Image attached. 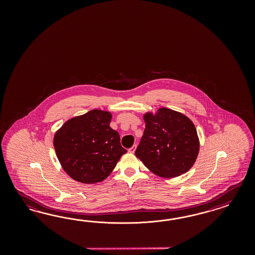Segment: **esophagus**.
<instances>
[{
  "label": "esophagus",
  "instance_id": "34e87169",
  "mask_svg": "<svg viewBox=\"0 0 255 255\" xmlns=\"http://www.w3.org/2000/svg\"><path fill=\"white\" fill-rule=\"evenodd\" d=\"M135 149H136V145H133L132 147H130L129 149H128V151L130 152V153H134V151H135Z\"/></svg>",
  "mask_w": 255,
  "mask_h": 255
}]
</instances>
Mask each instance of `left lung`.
Instances as JSON below:
<instances>
[{
  "label": "left lung",
  "mask_w": 255,
  "mask_h": 255,
  "mask_svg": "<svg viewBox=\"0 0 255 255\" xmlns=\"http://www.w3.org/2000/svg\"><path fill=\"white\" fill-rule=\"evenodd\" d=\"M146 128L135 156L162 178H175L191 169L199 152L193 122L185 115L162 108L144 115Z\"/></svg>",
  "instance_id": "left-lung-1"
}]
</instances>
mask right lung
<instances>
[{"label":"right lung","instance_id":"1","mask_svg":"<svg viewBox=\"0 0 255 255\" xmlns=\"http://www.w3.org/2000/svg\"><path fill=\"white\" fill-rule=\"evenodd\" d=\"M110 112L93 109L74 117L56 131V155L63 170L78 182L93 184L108 178L127 150L109 124Z\"/></svg>","mask_w":255,"mask_h":255}]
</instances>
